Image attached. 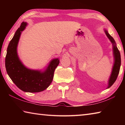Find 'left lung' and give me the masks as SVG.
I'll list each match as a JSON object with an SVG mask.
<instances>
[{
  "label": "left lung",
  "mask_w": 125,
  "mask_h": 125,
  "mask_svg": "<svg viewBox=\"0 0 125 125\" xmlns=\"http://www.w3.org/2000/svg\"><path fill=\"white\" fill-rule=\"evenodd\" d=\"M104 31L105 32L106 35L108 37L110 41L113 44V55L114 58V63L112 69V72L111 75L110 76L109 79L108 80V86L107 89L113 85V84L115 83L116 79H117L118 73L120 72V66H121V55L120 53L118 51V48L116 46V42L115 40L113 39V37L108 33V31L106 29H104Z\"/></svg>",
  "instance_id": "1"
}]
</instances>
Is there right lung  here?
<instances>
[{"mask_svg": "<svg viewBox=\"0 0 125 125\" xmlns=\"http://www.w3.org/2000/svg\"><path fill=\"white\" fill-rule=\"evenodd\" d=\"M27 25V22H22L10 41L5 57V68L10 79L20 89L25 92L37 93L46 89L52 83L60 60L53 59L43 71L29 69L23 64L18 56L17 47L22 31Z\"/></svg>", "mask_w": 125, "mask_h": 125, "instance_id": "add662e5", "label": "right lung"}]
</instances>
